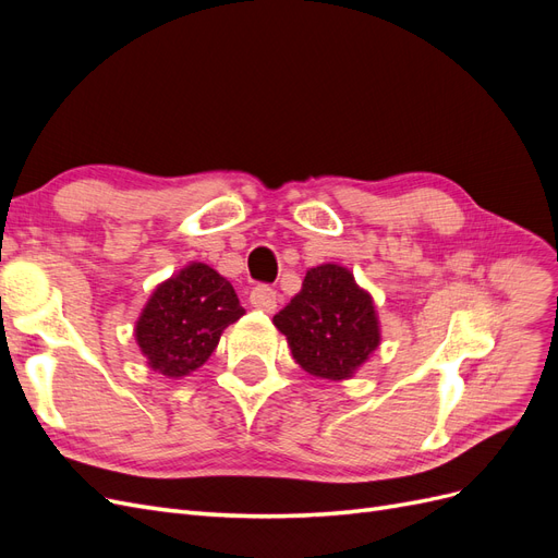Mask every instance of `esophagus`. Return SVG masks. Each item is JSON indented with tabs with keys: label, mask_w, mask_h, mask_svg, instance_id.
I'll use <instances>...</instances> for the list:
<instances>
[{
	"label": "esophagus",
	"mask_w": 558,
	"mask_h": 558,
	"mask_svg": "<svg viewBox=\"0 0 558 558\" xmlns=\"http://www.w3.org/2000/svg\"><path fill=\"white\" fill-rule=\"evenodd\" d=\"M248 302L260 312H275L279 295L275 289H269V286H256V289H253L248 295Z\"/></svg>",
	"instance_id": "obj_1"
}]
</instances>
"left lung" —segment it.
Returning <instances> with one entry per match:
<instances>
[{"label": "left lung", "mask_w": 558, "mask_h": 558, "mask_svg": "<svg viewBox=\"0 0 558 558\" xmlns=\"http://www.w3.org/2000/svg\"><path fill=\"white\" fill-rule=\"evenodd\" d=\"M275 326L289 340L295 363L330 381L353 377L381 342L373 295L335 263L307 269L300 293L275 316Z\"/></svg>", "instance_id": "1"}]
</instances>
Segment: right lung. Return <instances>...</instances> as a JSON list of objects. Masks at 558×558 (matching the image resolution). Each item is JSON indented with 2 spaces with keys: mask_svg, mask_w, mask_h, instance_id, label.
Wrapping results in <instances>:
<instances>
[{
  "mask_svg": "<svg viewBox=\"0 0 558 558\" xmlns=\"http://www.w3.org/2000/svg\"><path fill=\"white\" fill-rule=\"evenodd\" d=\"M244 314L232 283L205 263H191L148 298L134 337L150 369L179 379L214 353L221 332Z\"/></svg>",
  "mask_w": 558,
  "mask_h": 558,
  "instance_id": "right-lung-1",
  "label": "right lung"
}]
</instances>
